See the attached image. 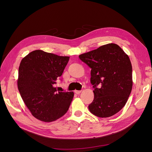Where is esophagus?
Segmentation results:
<instances>
[{
    "label": "esophagus",
    "mask_w": 152,
    "mask_h": 152,
    "mask_svg": "<svg viewBox=\"0 0 152 152\" xmlns=\"http://www.w3.org/2000/svg\"><path fill=\"white\" fill-rule=\"evenodd\" d=\"M81 91H78V90H75L74 92H75V93H76L77 94H79L81 93Z\"/></svg>",
    "instance_id": "34e87169"
}]
</instances>
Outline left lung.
<instances>
[{
  "label": "left lung",
  "instance_id": "left-lung-1",
  "mask_svg": "<svg viewBox=\"0 0 152 152\" xmlns=\"http://www.w3.org/2000/svg\"><path fill=\"white\" fill-rule=\"evenodd\" d=\"M91 68L94 89L91 113L98 117H111L125 106L132 87V65L125 52L115 44H108L79 56Z\"/></svg>",
  "mask_w": 152,
  "mask_h": 152
}]
</instances>
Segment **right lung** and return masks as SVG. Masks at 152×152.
Instances as JSON below:
<instances>
[{"mask_svg": "<svg viewBox=\"0 0 152 152\" xmlns=\"http://www.w3.org/2000/svg\"><path fill=\"white\" fill-rule=\"evenodd\" d=\"M69 59L42 50H34L22 59L18 88L27 108L38 120L53 122L67 112L74 93L58 92L54 84Z\"/></svg>", "mask_w": 152, "mask_h": 152, "instance_id": "add662e5", "label": "right lung"}]
</instances>
